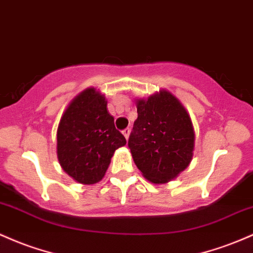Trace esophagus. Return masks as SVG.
<instances>
[{
    "instance_id": "obj_1",
    "label": "esophagus",
    "mask_w": 253,
    "mask_h": 253,
    "mask_svg": "<svg viewBox=\"0 0 253 253\" xmlns=\"http://www.w3.org/2000/svg\"><path fill=\"white\" fill-rule=\"evenodd\" d=\"M129 133H131V129H129V128H125L124 131H122V134L125 135V138H126V139H128Z\"/></svg>"
}]
</instances>
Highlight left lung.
Returning a JSON list of instances; mask_svg holds the SVG:
<instances>
[{
    "label": "left lung",
    "instance_id": "left-lung-1",
    "mask_svg": "<svg viewBox=\"0 0 253 253\" xmlns=\"http://www.w3.org/2000/svg\"><path fill=\"white\" fill-rule=\"evenodd\" d=\"M137 113L128 139L133 161L149 181H170L192 160L194 129L190 115L166 90L137 99Z\"/></svg>",
    "mask_w": 253,
    "mask_h": 253
}]
</instances>
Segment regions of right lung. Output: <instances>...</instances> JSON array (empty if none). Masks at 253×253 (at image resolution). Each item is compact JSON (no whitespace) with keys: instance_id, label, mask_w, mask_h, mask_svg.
Masks as SVG:
<instances>
[{"instance_id":"right-lung-1","label":"right lung","mask_w":253,"mask_h":253,"mask_svg":"<svg viewBox=\"0 0 253 253\" xmlns=\"http://www.w3.org/2000/svg\"><path fill=\"white\" fill-rule=\"evenodd\" d=\"M126 139L108 113L105 97L95 87L69 103L57 127V158L77 182L92 185L103 179L114 152Z\"/></svg>"}]
</instances>
